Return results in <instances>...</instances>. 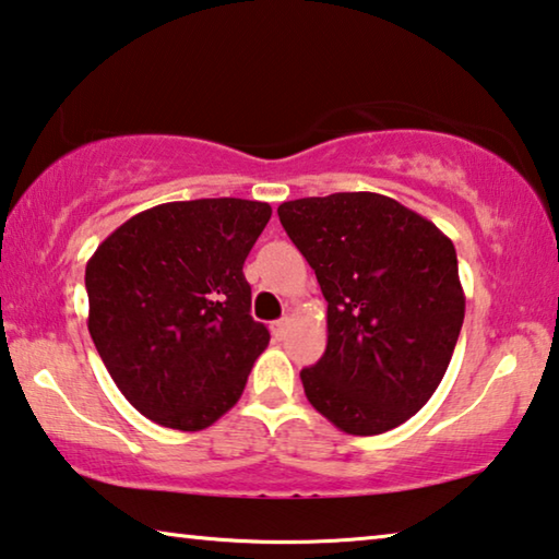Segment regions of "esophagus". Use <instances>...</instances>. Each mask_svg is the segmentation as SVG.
Returning a JSON list of instances; mask_svg holds the SVG:
<instances>
[{"instance_id": "obj_1", "label": "esophagus", "mask_w": 559, "mask_h": 559, "mask_svg": "<svg viewBox=\"0 0 559 559\" xmlns=\"http://www.w3.org/2000/svg\"><path fill=\"white\" fill-rule=\"evenodd\" d=\"M287 328H289V317H282V320L274 322V324H272V332H274V337H285Z\"/></svg>"}]
</instances>
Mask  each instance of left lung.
<instances>
[{"label": "left lung", "instance_id": "obj_1", "mask_svg": "<svg viewBox=\"0 0 559 559\" xmlns=\"http://www.w3.org/2000/svg\"><path fill=\"white\" fill-rule=\"evenodd\" d=\"M277 214L328 299V349L299 372L309 405L359 437L407 423L440 388L465 320L452 239L377 192Z\"/></svg>", "mask_w": 559, "mask_h": 559}]
</instances>
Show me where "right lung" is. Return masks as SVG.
Masks as SVG:
<instances>
[{
  "mask_svg": "<svg viewBox=\"0 0 559 559\" xmlns=\"http://www.w3.org/2000/svg\"><path fill=\"white\" fill-rule=\"evenodd\" d=\"M267 202L192 200L144 210L90 257L87 328L130 405L197 432L237 405L270 332L250 314L242 264Z\"/></svg>",
  "mask_w": 559,
  "mask_h": 559,
  "instance_id": "add662e5",
  "label": "right lung"
}]
</instances>
